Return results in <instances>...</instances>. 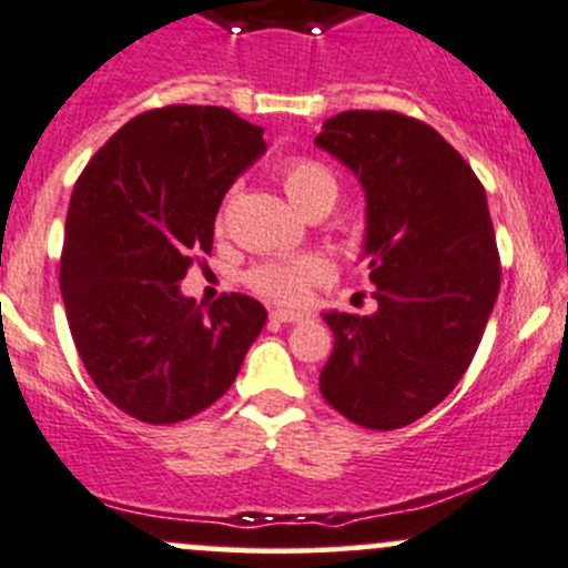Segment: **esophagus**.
I'll return each mask as SVG.
<instances>
[{
    "mask_svg": "<svg viewBox=\"0 0 568 568\" xmlns=\"http://www.w3.org/2000/svg\"><path fill=\"white\" fill-rule=\"evenodd\" d=\"M268 318H272L274 324H296V321L304 318V313H300V310H272Z\"/></svg>",
    "mask_w": 568,
    "mask_h": 568,
    "instance_id": "obj_1",
    "label": "esophagus"
}]
</instances>
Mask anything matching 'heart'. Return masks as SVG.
Returning a JSON list of instances; mask_svg holds the SVG:
<instances>
[{
    "mask_svg": "<svg viewBox=\"0 0 568 568\" xmlns=\"http://www.w3.org/2000/svg\"><path fill=\"white\" fill-rule=\"evenodd\" d=\"M283 187L291 204L300 212L332 209L337 201V176L324 163L310 158H294L283 165ZM329 280V264L321 255H302L291 261H268L247 274V285L258 296L277 304H300L310 288Z\"/></svg>",
    "mask_w": 568,
    "mask_h": 568,
    "instance_id": "1",
    "label": "heart"
}]
</instances>
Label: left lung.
<instances>
[{"label": "left lung", "instance_id": "8db88e82", "mask_svg": "<svg viewBox=\"0 0 568 568\" xmlns=\"http://www.w3.org/2000/svg\"><path fill=\"white\" fill-rule=\"evenodd\" d=\"M315 146L354 171L367 201L364 258L378 310L324 321L321 394L367 429L433 410L463 378L500 288L487 195L438 130L394 111H343Z\"/></svg>", "mask_w": 568, "mask_h": 568}]
</instances>
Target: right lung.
<instances>
[{
	"label": "right lung",
	"instance_id": "right-lung-1",
	"mask_svg": "<svg viewBox=\"0 0 568 568\" xmlns=\"http://www.w3.org/2000/svg\"><path fill=\"white\" fill-rule=\"evenodd\" d=\"M266 152L264 128L217 105L130 119L73 187L64 225V313L94 386L133 419L174 425L234 384L266 324L244 294L201 307L179 283L209 253L214 217Z\"/></svg>",
	"mask_w": 568,
	"mask_h": 568
}]
</instances>
